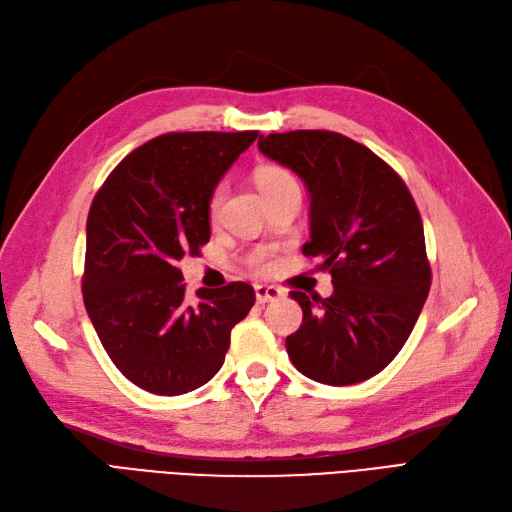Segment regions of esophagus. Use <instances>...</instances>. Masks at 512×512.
I'll return each instance as SVG.
<instances>
[{
  "mask_svg": "<svg viewBox=\"0 0 512 512\" xmlns=\"http://www.w3.org/2000/svg\"><path fill=\"white\" fill-rule=\"evenodd\" d=\"M256 299L258 303H269V301H275L282 297V290L277 286H265V284H258L256 288Z\"/></svg>",
  "mask_w": 512,
  "mask_h": 512,
  "instance_id": "obj_1",
  "label": "esophagus"
}]
</instances>
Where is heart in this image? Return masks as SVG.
<instances>
[{"instance_id": "1", "label": "heart", "mask_w": 512, "mask_h": 512, "mask_svg": "<svg viewBox=\"0 0 512 512\" xmlns=\"http://www.w3.org/2000/svg\"><path fill=\"white\" fill-rule=\"evenodd\" d=\"M254 181H256L262 196L269 194V192H275V190H284V188H299L297 181H294V177L282 166H260L256 173H254ZM220 205H222V188H218V190L211 194L209 213L211 215L218 213ZM252 267L258 269V271L265 269L267 267L265 265V256H262V254L254 256L252 258Z\"/></svg>"}]
</instances>
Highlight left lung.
Masks as SVG:
<instances>
[{"label":"left lung","instance_id":"8db88e82","mask_svg":"<svg viewBox=\"0 0 512 512\" xmlns=\"http://www.w3.org/2000/svg\"><path fill=\"white\" fill-rule=\"evenodd\" d=\"M262 156L309 192V241L333 277L327 299L292 290L303 309L286 337L292 365L322 384L363 382L404 348L431 286L423 222L395 170L352 138L297 130L258 138Z\"/></svg>","mask_w":512,"mask_h":512}]
</instances>
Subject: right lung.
Returning a JSON list of instances; mask_svg holds the SVG:
<instances>
[{
  "instance_id": "add662e5",
  "label": "right lung",
  "mask_w": 512,
  "mask_h": 512,
  "mask_svg": "<svg viewBox=\"0 0 512 512\" xmlns=\"http://www.w3.org/2000/svg\"><path fill=\"white\" fill-rule=\"evenodd\" d=\"M258 132L162 134L123 158L87 218L83 301L117 369L156 395L209 382L256 294L245 282L185 299L177 262L211 237L209 200Z\"/></svg>"
}]
</instances>
